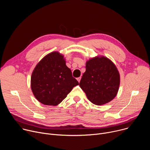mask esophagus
Masks as SVG:
<instances>
[{
  "label": "esophagus",
  "mask_w": 150,
  "mask_h": 150,
  "mask_svg": "<svg viewBox=\"0 0 150 150\" xmlns=\"http://www.w3.org/2000/svg\"><path fill=\"white\" fill-rule=\"evenodd\" d=\"M81 77L80 76V77H79V78H77V79H77V81L79 82H80V81H81Z\"/></svg>",
  "instance_id": "34e87169"
}]
</instances>
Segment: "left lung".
Here are the masks:
<instances>
[{
    "instance_id": "obj_1",
    "label": "left lung",
    "mask_w": 150,
    "mask_h": 150,
    "mask_svg": "<svg viewBox=\"0 0 150 150\" xmlns=\"http://www.w3.org/2000/svg\"><path fill=\"white\" fill-rule=\"evenodd\" d=\"M79 86L88 99L98 105L112 100L120 84V75L115 64L105 57H95L87 62Z\"/></svg>"
}]
</instances>
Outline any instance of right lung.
Wrapping results in <instances>:
<instances>
[{"mask_svg": "<svg viewBox=\"0 0 150 150\" xmlns=\"http://www.w3.org/2000/svg\"><path fill=\"white\" fill-rule=\"evenodd\" d=\"M79 85L63 56L52 52L42 59L34 69L31 86L35 97L42 104L56 105Z\"/></svg>", "mask_w": 150, "mask_h": 150, "instance_id": "add662e5", "label": "right lung"}]
</instances>
